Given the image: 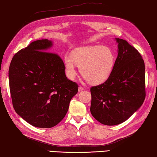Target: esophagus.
<instances>
[{
  "label": "esophagus",
  "mask_w": 157,
  "mask_h": 157,
  "mask_svg": "<svg viewBox=\"0 0 157 157\" xmlns=\"http://www.w3.org/2000/svg\"><path fill=\"white\" fill-rule=\"evenodd\" d=\"M84 90V88L82 87V86H79V87L78 88V91L79 92H81L82 90Z\"/></svg>",
  "instance_id": "obj_1"
}]
</instances>
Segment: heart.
<instances>
[{
	"instance_id": "1",
	"label": "heart",
	"mask_w": 157,
	"mask_h": 157,
	"mask_svg": "<svg viewBox=\"0 0 157 157\" xmlns=\"http://www.w3.org/2000/svg\"><path fill=\"white\" fill-rule=\"evenodd\" d=\"M66 71L70 78L77 74L76 65L86 81L90 84H100L108 79L115 64V56L105 46H86L74 50L71 55L64 58Z\"/></svg>"
}]
</instances>
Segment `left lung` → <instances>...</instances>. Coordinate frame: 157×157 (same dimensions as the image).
<instances>
[{
    "label": "left lung",
    "mask_w": 157,
    "mask_h": 157,
    "mask_svg": "<svg viewBox=\"0 0 157 157\" xmlns=\"http://www.w3.org/2000/svg\"><path fill=\"white\" fill-rule=\"evenodd\" d=\"M116 40L118 56L111 75L104 83L90 88L92 115L106 125L125 121L140 107L146 97L142 55L125 40Z\"/></svg>",
    "instance_id": "left-lung-1"
}]
</instances>
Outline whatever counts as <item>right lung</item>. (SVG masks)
Wrapping results in <instances>:
<instances>
[{
	"instance_id": "1",
	"label": "right lung",
	"mask_w": 157,
	"mask_h": 157,
	"mask_svg": "<svg viewBox=\"0 0 157 157\" xmlns=\"http://www.w3.org/2000/svg\"><path fill=\"white\" fill-rule=\"evenodd\" d=\"M48 40L31 42L13 56L9 69V88L15 112L33 126L50 128L67 113L78 91L65 75L63 60Z\"/></svg>"
}]
</instances>
